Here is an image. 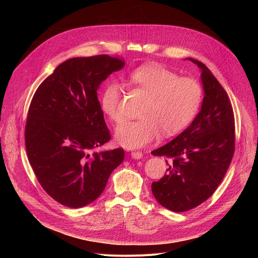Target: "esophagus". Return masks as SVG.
Wrapping results in <instances>:
<instances>
[{
    "label": "esophagus",
    "mask_w": 258,
    "mask_h": 258,
    "mask_svg": "<svg viewBox=\"0 0 258 258\" xmlns=\"http://www.w3.org/2000/svg\"><path fill=\"white\" fill-rule=\"evenodd\" d=\"M132 157L135 159H141L143 157V153L140 151H134L132 152Z\"/></svg>",
    "instance_id": "1"
}]
</instances>
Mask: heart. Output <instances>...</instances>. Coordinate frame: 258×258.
Returning a JSON list of instances; mask_svg holds the SVG:
<instances>
[{"instance_id": "obj_1", "label": "heart", "mask_w": 258, "mask_h": 258, "mask_svg": "<svg viewBox=\"0 0 258 258\" xmlns=\"http://www.w3.org/2000/svg\"><path fill=\"white\" fill-rule=\"evenodd\" d=\"M130 83L148 98L141 110V120L126 121L116 130V139L126 148H141L164 137L177 135L193 120L202 102V88L191 78H179L175 72L151 64L135 69ZM122 88L116 82L108 83L101 94L103 113L114 123L123 119Z\"/></svg>"}]
</instances>
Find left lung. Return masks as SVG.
I'll use <instances>...</instances> for the list:
<instances>
[{"label": "left lung", "mask_w": 258, "mask_h": 258, "mask_svg": "<svg viewBox=\"0 0 258 258\" xmlns=\"http://www.w3.org/2000/svg\"><path fill=\"white\" fill-rule=\"evenodd\" d=\"M201 69L204 98L200 112L168 144L152 152L165 156L167 168L152 193L163 207L182 212L206 201L223 180L235 152V117L230 98L211 71Z\"/></svg>", "instance_id": "1"}]
</instances>
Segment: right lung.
I'll return each mask as SVG.
<instances>
[{
	"label": "right lung",
	"instance_id": "obj_1",
	"mask_svg": "<svg viewBox=\"0 0 258 258\" xmlns=\"http://www.w3.org/2000/svg\"><path fill=\"white\" fill-rule=\"evenodd\" d=\"M123 65L109 55L68 59L32 97L24 133L27 157L43 189L62 205L80 208L95 201L124 159L122 148L93 153L111 139L97 91Z\"/></svg>",
	"mask_w": 258,
	"mask_h": 258
}]
</instances>
